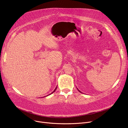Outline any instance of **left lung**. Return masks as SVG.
Wrapping results in <instances>:
<instances>
[{"label": "left lung", "instance_id": "1", "mask_svg": "<svg viewBox=\"0 0 128 128\" xmlns=\"http://www.w3.org/2000/svg\"><path fill=\"white\" fill-rule=\"evenodd\" d=\"M77 90H78V91H79V92H81V93H82V92H80V91H79V90H78V89H77Z\"/></svg>", "mask_w": 128, "mask_h": 128}]
</instances>
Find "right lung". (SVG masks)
Here are the masks:
<instances>
[{"label": "right lung", "mask_w": 128, "mask_h": 128, "mask_svg": "<svg viewBox=\"0 0 128 128\" xmlns=\"http://www.w3.org/2000/svg\"><path fill=\"white\" fill-rule=\"evenodd\" d=\"M56 88H57V86H56V88L55 90H54V91H53V92H52L51 93H50V94H49V95H50V94H52V93H53V92H55V91H56ZM49 95H48V96H49ZM44 97H45V96H44Z\"/></svg>", "instance_id": "1"}]
</instances>
